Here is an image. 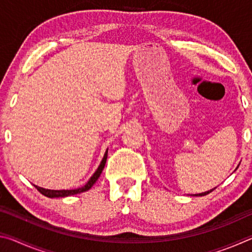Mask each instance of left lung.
I'll return each instance as SVG.
<instances>
[{
  "instance_id": "1",
  "label": "left lung",
  "mask_w": 252,
  "mask_h": 252,
  "mask_svg": "<svg viewBox=\"0 0 252 252\" xmlns=\"http://www.w3.org/2000/svg\"><path fill=\"white\" fill-rule=\"evenodd\" d=\"M239 167V165H238ZM238 167H237V169H238ZM236 169V170H237ZM217 188V187H216ZM216 188H213V189H211V190H208V191H206V192H201V193H195V194H191V195H195V197H202V195H207L208 193H210V192H212L213 190L216 189Z\"/></svg>"
}]
</instances>
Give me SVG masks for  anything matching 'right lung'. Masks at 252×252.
Here are the masks:
<instances>
[{"mask_svg": "<svg viewBox=\"0 0 252 252\" xmlns=\"http://www.w3.org/2000/svg\"><path fill=\"white\" fill-rule=\"evenodd\" d=\"M106 158H108V150L105 151L104 157H103V159H102L100 165L95 170V172L92 174V177L89 179V181L85 183L84 186L80 187V188H76V189H71V190H51V189H44V188L37 187L35 185H34V187H35L36 189L39 190L42 194L45 195V197H48V198L69 197V195H73V194H78V193H81V192H84V191L90 190L91 188H92V186L94 185L97 179H99V177L101 176V173H102V171H103V169H104V165H105V162H106Z\"/></svg>", "mask_w": 252, "mask_h": 252, "instance_id": "add662e5", "label": "right lung"}]
</instances>
